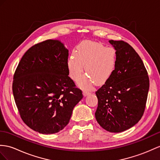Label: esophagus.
Listing matches in <instances>:
<instances>
[{"label": "esophagus", "mask_w": 160, "mask_h": 160, "mask_svg": "<svg viewBox=\"0 0 160 160\" xmlns=\"http://www.w3.org/2000/svg\"><path fill=\"white\" fill-rule=\"evenodd\" d=\"M90 93H91V92H89L88 90H87V89H85V90H83V95H84L85 96H86L89 95Z\"/></svg>", "instance_id": "1"}]
</instances>
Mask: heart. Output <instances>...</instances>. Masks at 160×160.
I'll list each match as a JSON object with an SVG mask.
<instances>
[{
    "label": "heart",
    "mask_w": 160,
    "mask_h": 160,
    "mask_svg": "<svg viewBox=\"0 0 160 160\" xmlns=\"http://www.w3.org/2000/svg\"><path fill=\"white\" fill-rule=\"evenodd\" d=\"M116 65V53L113 48L105 47L99 42H85L77 47L76 53L68 57L67 66L69 75L77 81L82 76L85 66L88 75L79 81L83 88H91L93 81L102 84L113 73Z\"/></svg>",
    "instance_id": "heart-1"
}]
</instances>
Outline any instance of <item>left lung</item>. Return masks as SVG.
Here are the masks:
<instances>
[{
	"mask_svg": "<svg viewBox=\"0 0 160 160\" xmlns=\"http://www.w3.org/2000/svg\"><path fill=\"white\" fill-rule=\"evenodd\" d=\"M116 50L115 71L96 92L97 122L104 130L121 132L141 119L146 106L149 79L143 62L131 45L123 41H109Z\"/></svg>",
	"mask_w": 160,
	"mask_h": 160,
	"instance_id": "8db88e82",
	"label": "left lung"
}]
</instances>
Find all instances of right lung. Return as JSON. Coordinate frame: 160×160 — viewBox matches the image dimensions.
<instances>
[{
  "label": "right lung",
  "instance_id": "add662e5",
  "mask_svg": "<svg viewBox=\"0 0 160 160\" xmlns=\"http://www.w3.org/2000/svg\"><path fill=\"white\" fill-rule=\"evenodd\" d=\"M68 50L58 40L33 45L19 61L13 93L19 115L31 129L43 134L60 132L68 123L82 91L68 77Z\"/></svg>",
  "mask_w": 160,
  "mask_h": 160
}]
</instances>
